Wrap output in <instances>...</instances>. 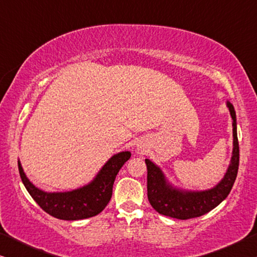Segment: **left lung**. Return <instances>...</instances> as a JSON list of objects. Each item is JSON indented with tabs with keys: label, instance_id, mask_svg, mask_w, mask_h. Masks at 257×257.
<instances>
[{
	"label": "left lung",
	"instance_id": "1",
	"mask_svg": "<svg viewBox=\"0 0 257 257\" xmlns=\"http://www.w3.org/2000/svg\"><path fill=\"white\" fill-rule=\"evenodd\" d=\"M233 119V152L224 177L219 184L205 191H188L172 185L161 168L152 160L145 159L147 166V198L151 206L163 215L187 220L199 217L219 206L227 198L237 175L240 150H238L236 113L234 106L227 101Z\"/></svg>",
	"mask_w": 257,
	"mask_h": 257
}]
</instances>
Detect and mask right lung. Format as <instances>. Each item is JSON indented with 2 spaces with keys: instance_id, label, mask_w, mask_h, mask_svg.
Instances as JSON below:
<instances>
[{
  "instance_id": "add662e5",
  "label": "right lung",
  "mask_w": 257,
  "mask_h": 257,
  "mask_svg": "<svg viewBox=\"0 0 257 257\" xmlns=\"http://www.w3.org/2000/svg\"><path fill=\"white\" fill-rule=\"evenodd\" d=\"M130 158V151L114 154L100 168L92 181L68 192H45L36 187L24 173L20 160L19 171L24 187L44 212L59 220L75 221L92 217L106 207L111 200L115 177Z\"/></svg>"
}]
</instances>
